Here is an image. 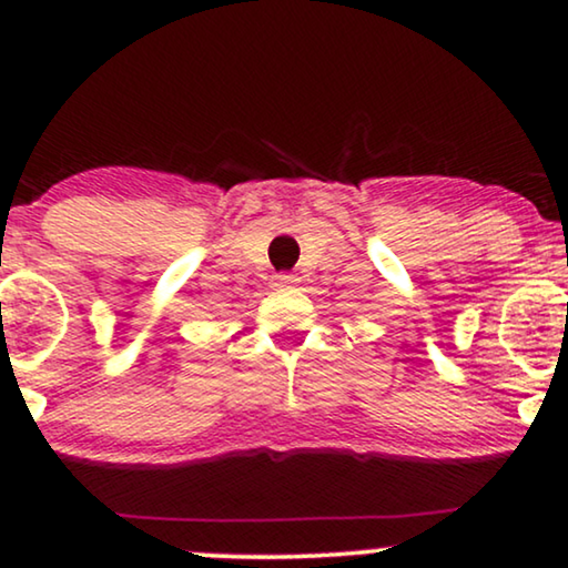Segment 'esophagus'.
Returning a JSON list of instances; mask_svg holds the SVG:
<instances>
[{
  "instance_id": "34e87169",
  "label": "esophagus",
  "mask_w": 568,
  "mask_h": 568,
  "mask_svg": "<svg viewBox=\"0 0 568 568\" xmlns=\"http://www.w3.org/2000/svg\"><path fill=\"white\" fill-rule=\"evenodd\" d=\"M300 278L294 274H276L274 276V286H278V290H286V286H294Z\"/></svg>"
}]
</instances>
